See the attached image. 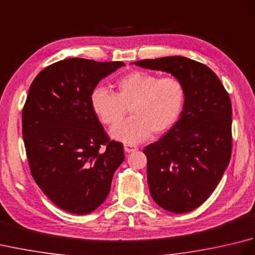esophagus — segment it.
Segmentation results:
<instances>
[{
	"instance_id": "34e87169",
	"label": "esophagus",
	"mask_w": 255,
	"mask_h": 255,
	"mask_svg": "<svg viewBox=\"0 0 255 255\" xmlns=\"http://www.w3.org/2000/svg\"><path fill=\"white\" fill-rule=\"evenodd\" d=\"M124 149L126 152H132V151H136L138 148L136 147V145L133 144H129V143H125L124 144Z\"/></svg>"
}]
</instances>
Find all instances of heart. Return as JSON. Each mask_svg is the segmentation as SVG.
Wrapping results in <instances>:
<instances>
[{
  "instance_id": "heart-1",
  "label": "heart",
  "mask_w": 255,
  "mask_h": 255,
  "mask_svg": "<svg viewBox=\"0 0 255 255\" xmlns=\"http://www.w3.org/2000/svg\"><path fill=\"white\" fill-rule=\"evenodd\" d=\"M115 93L97 88L92 92V110L105 126H114L129 108L132 117L111 130L112 136L124 142L136 143L150 133L161 134L180 118L185 104L186 92L175 77L133 71L119 79Z\"/></svg>"
}]
</instances>
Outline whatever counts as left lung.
<instances>
[{"instance_id": "1", "label": "left lung", "mask_w": 255, "mask_h": 255, "mask_svg": "<svg viewBox=\"0 0 255 255\" xmlns=\"http://www.w3.org/2000/svg\"><path fill=\"white\" fill-rule=\"evenodd\" d=\"M169 72L186 92L181 117L158 141L147 145L150 194L160 207L175 214L191 211L207 199L229 164L232 106L213 70L181 56L134 62Z\"/></svg>"}]
</instances>
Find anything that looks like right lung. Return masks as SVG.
I'll return each instance as SVG.
<instances>
[{
	"label": "right lung",
	"instance_id": "right-lung-1",
	"mask_svg": "<svg viewBox=\"0 0 255 255\" xmlns=\"http://www.w3.org/2000/svg\"><path fill=\"white\" fill-rule=\"evenodd\" d=\"M125 66L70 58L37 74L23 107V139L31 176L51 202L68 213L95 210L111 191L125 159L92 110L97 83Z\"/></svg>",
	"mask_w": 255,
	"mask_h": 255
}]
</instances>
